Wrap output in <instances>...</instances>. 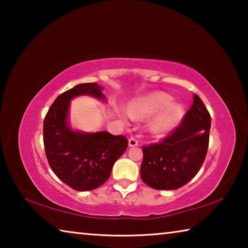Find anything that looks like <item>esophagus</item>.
<instances>
[{
	"label": "esophagus",
	"mask_w": 248,
	"mask_h": 248,
	"mask_svg": "<svg viewBox=\"0 0 248 248\" xmlns=\"http://www.w3.org/2000/svg\"><path fill=\"white\" fill-rule=\"evenodd\" d=\"M138 144H139V142H138L137 139H134V138H130L129 139V146H137Z\"/></svg>",
	"instance_id": "esophagus-1"
}]
</instances>
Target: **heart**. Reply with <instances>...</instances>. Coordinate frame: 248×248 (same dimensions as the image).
Masks as SVG:
<instances>
[{
    "label": "heart",
    "mask_w": 248,
    "mask_h": 248,
    "mask_svg": "<svg viewBox=\"0 0 248 248\" xmlns=\"http://www.w3.org/2000/svg\"><path fill=\"white\" fill-rule=\"evenodd\" d=\"M174 98L163 92L142 96L129 105V115L133 119L142 120L158 114L150 124L151 131L157 134L165 133L178 123L184 115V108L173 104Z\"/></svg>",
    "instance_id": "heart-1"
}]
</instances>
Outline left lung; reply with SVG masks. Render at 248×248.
Wrapping results in <instances>:
<instances>
[{
  "mask_svg": "<svg viewBox=\"0 0 248 248\" xmlns=\"http://www.w3.org/2000/svg\"><path fill=\"white\" fill-rule=\"evenodd\" d=\"M211 117L198 95L194 96L182 124L158 143L142 148L140 174L157 190H174L195 177L202 166L209 145Z\"/></svg>",
  "mask_w": 248,
  "mask_h": 248,
  "instance_id": "obj_1",
  "label": "left lung"
}]
</instances>
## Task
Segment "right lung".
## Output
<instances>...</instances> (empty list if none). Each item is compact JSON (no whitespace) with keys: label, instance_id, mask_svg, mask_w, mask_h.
Masks as SVG:
<instances>
[{"label":"right lung","instance_id":"1","mask_svg":"<svg viewBox=\"0 0 248 248\" xmlns=\"http://www.w3.org/2000/svg\"><path fill=\"white\" fill-rule=\"evenodd\" d=\"M103 87L83 83L58 96L44 120V145L53 173L74 190H93L106 182L112 166L127 150L124 136L107 131L83 133L68 124L71 99L91 95L105 100Z\"/></svg>","mask_w":248,"mask_h":248}]
</instances>
